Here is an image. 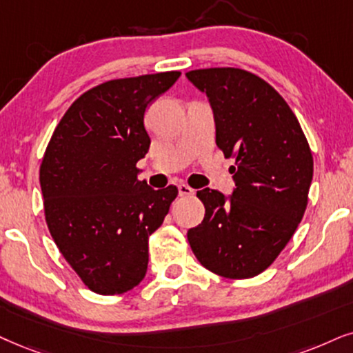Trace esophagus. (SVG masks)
I'll return each instance as SVG.
<instances>
[{"instance_id":"34e87169","label":"esophagus","mask_w":353,"mask_h":353,"mask_svg":"<svg viewBox=\"0 0 353 353\" xmlns=\"http://www.w3.org/2000/svg\"><path fill=\"white\" fill-rule=\"evenodd\" d=\"M195 194V190L189 187L187 184H181L179 185V195L181 197H192V195Z\"/></svg>"}]
</instances>
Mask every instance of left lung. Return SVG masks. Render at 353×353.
Returning a JSON list of instances; mask_svg holds the SVG:
<instances>
[{
	"label": "left lung",
	"instance_id": "obj_1",
	"mask_svg": "<svg viewBox=\"0 0 353 353\" xmlns=\"http://www.w3.org/2000/svg\"><path fill=\"white\" fill-rule=\"evenodd\" d=\"M213 110L216 146L234 156L233 194L202 189L203 221L187 231L205 269L251 279L283 251L300 225L313 181V154L300 122L264 79L239 68L185 73Z\"/></svg>",
	"mask_w": 353,
	"mask_h": 353
}]
</instances>
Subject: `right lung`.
Here are the masks:
<instances>
[{
    "instance_id": "1",
    "label": "right lung",
    "mask_w": 353,
    "mask_h": 353,
    "mask_svg": "<svg viewBox=\"0 0 353 353\" xmlns=\"http://www.w3.org/2000/svg\"><path fill=\"white\" fill-rule=\"evenodd\" d=\"M179 71L112 79L66 110L40 164L43 210L61 256L99 295L137 287L148 269V239L168 215L177 187L138 181L150 150L145 110Z\"/></svg>"
}]
</instances>
